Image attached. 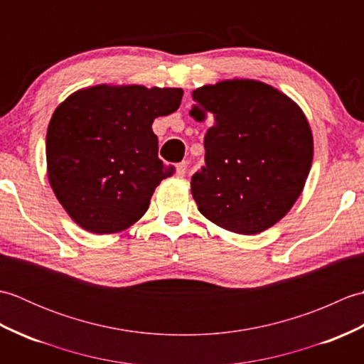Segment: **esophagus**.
<instances>
[{"label": "esophagus", "mask_w": 364, "mask_h": 364, "mask_svg": "<svg viewBox=\"0 0 364 364\" xmlns=\"http://www.w3.org/2000/svg\"><path fill=\"white\" fill-rule=\"evenodd\" d=\"M186 170H188V161L178 162V164H176V175L178 176H184V173H186Z\"/></svg>", "instance_id": "1"}]
</instances>
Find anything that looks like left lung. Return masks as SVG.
<instances>
[{
    "instance_id": "left-lung-1",
    "label": "left lung",
    "mask_w": 364,
    "mask_h": 364,
    "mask_svg": "<svg viewBox=\"0 0 364 364\" xmlns=\"http://www.w3.org/2000/svg\"><path fill=\"white\" fill-rule=\"evenodd\" d=\"M191 114L211 117L205 166L191 178L198 211L239 235L272 227L296 203L313 159V134L300 107L253 80L192 92Z\"/></svg>"
}]
</instances>
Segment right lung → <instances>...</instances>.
<instances>
[{
  "mask_svg": "<svg viewBox=\"0 0 364 364\" xmlns=\"http://www.w3.org/2000/svg\"><path fill=\"white\" fill-rule=\"evenodd\" d=\"M181 89L95 86L54 111L46 133L48 180L84 230L117 233L149 210L154 189L175 167L158 158L153 120L181 105Z\"/></svg>",
  "mask_w": 364,
  "mask_h": 364,
  "instance_id": "1",
  "label": "right lung"
}]
</instances>
